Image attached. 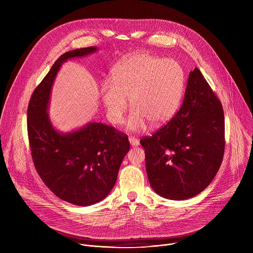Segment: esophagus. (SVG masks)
Segmentation results:
<instances>
[{
    "mask_svg": "<svg viewBox=\"0 0 253 253\" xmlns=\"http://www.w3.org/2000/svg\"><path fill=\"white\" fill-rule=\"evenodd\" d=\"M129 142L131 146H138L139 145V140L135 137H129Z\"/></svg>",
    "mask_w": 253,
    "mask_h": 253,
    "instance_id": "obj_1",
    "label": "esophagus"
}]
</instances>
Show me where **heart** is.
<instances>
[{"label": "heart", "mask_w": 253, "mask_h": 253, "mask_svg": "<svg viewBox=\"0 0 253 253\" xmlns=\"http://www.w3.org/2000/svg\"><path fill=\"white\" fill-rule=\"evenodd\" d=\"M184 85V72L177 61L135 53L112 68L110 83L103 82L99 92L108 119L113 124L122 122L129 99L133 110L126 128L139 132L146 128L148 121L158 126L175 115Z\"/></svg>", "instance_id": "b5f03b06"}]
</instances>
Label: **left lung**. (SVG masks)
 Segmentation results:
<instances>
[{"mask_svg": "<svg viewBox=\"0 0 253 253\" xmlns=\"http://www.w3.org/2000/svg\"><path fill=\"white\" fill-rule=\"evenodd\" d=\"M140 143L150 185L158 195L184 200L211 183L224 154V113L198 68L189 73L180 110Z\"/></svg>", "mask_w": 253, "mask_h": 253, "instance_id": "left-lung-1", "label": "left lung"}]
</instances>
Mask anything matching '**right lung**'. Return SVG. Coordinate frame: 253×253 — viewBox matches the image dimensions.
Here are the masks:
<instances>
[{
    "label": "right lung",
    "mask_w": 253,
    "mask_h": 253,
    "mask_svg": "<svg viewBox=\"0 0 253 253\" xmlns=\"http://www.w3.org/2000/svg\"><path fill=\"white\" fill-rule=\"evenodd\" d=\"M97 51V47H88L60 56L33 92L27 112L28 137L36 170L56 196L79 206L95 204L110 193L130 149L128 137L112 126L89 122L63 133L50 120L51 90L61 66L68 60Z\"/></svg>",
    "instance_id": "add662e5"
}]
</instances>
